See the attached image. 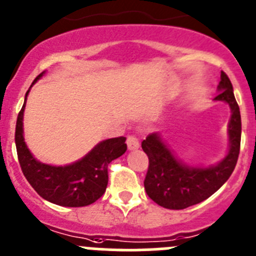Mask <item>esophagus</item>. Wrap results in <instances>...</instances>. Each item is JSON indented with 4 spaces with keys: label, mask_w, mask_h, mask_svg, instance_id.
<instances>
[{
    "label": "esophagus",
    "mask_w": 256,
    "mask_h": 256,
    "mask_svg": "<svg viewBox=\"0 0 256 256\" xmlns=\"http://www.w3.org/2000/svg\"><path fill=\"white\" fill-rule=\"evenodd\" d=\"M126 142H128V148L130 150H135V149L139 148V139L135 135H128Z\"/></svg>",
    "instance_id": "1"
}]
</instances>
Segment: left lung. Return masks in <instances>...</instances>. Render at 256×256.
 Wrapping results in <instances>:
<instances>
[{
    "label": "left lung",
    "instance_id": "left-lung-1",
    "mask_svg": "<svg viewBox=\"0 0 256 256\" xmlns=\"http://www.w3.org/2000/svg\"><path fill=\"white\" fill-rule=\"evenodd\" d=\"M218 92L216 100L228 103L232 112L228 126L230 150L222 162L208 168L188 167L174 158L158 134H149L142 140V148L149 160L144 180L145 191L163 208L178 210L208 199L230 178L236 167L240 154L241 114L231 80L223 71Z\"/></svg>",
    "mask_w": 256,
    "mask_h": 256
}]
</instances>
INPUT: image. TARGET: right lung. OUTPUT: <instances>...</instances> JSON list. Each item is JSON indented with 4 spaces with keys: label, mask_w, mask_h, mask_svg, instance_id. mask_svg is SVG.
<instances>
[{
    "label": "right lung",
    "mask_w": 256,
    "mask_h": 256,
    "mask_svg": "<svg viewBox=\"0 0 256 256\" xmlns=\"http://www.w3.org/2000/svg\"><path fill=\"white\" fill-rule=\"evenodd\" d=\"M40 72L33 84L42 78ZM29 90L25 94V100ZM25 102L16 120L15 144L18 160L28 182L43 199L61 206H86L104 194L108 184V164L128 149L125 136L100 142L84 158L64 167L40 163L32 156L22 136Z\"/></svg>",
    "instance_id": "right-lung-1"
}]
</instances>
